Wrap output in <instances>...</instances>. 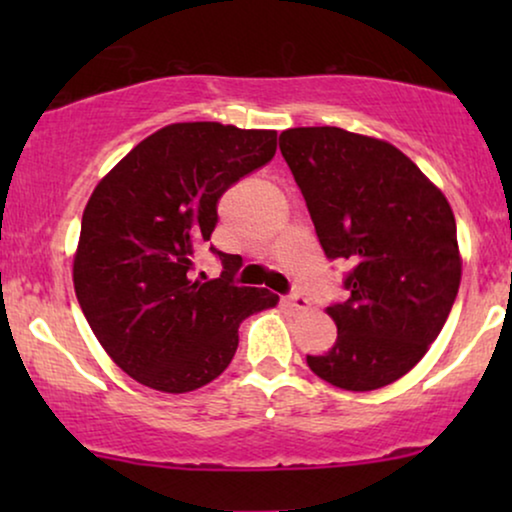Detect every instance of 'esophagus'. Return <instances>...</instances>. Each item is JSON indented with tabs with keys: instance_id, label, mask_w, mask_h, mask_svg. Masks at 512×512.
Returning a JSON list of instances; mask_svg holds the SVG:
<instances>
[{
	"instance_id": "esophagus-1",
	"label": "esophagus",
	"mask_w": 512,
	"mask_h": 512,
	"mask_svg": "<svg viewBox=\"0 0 512 512\" xmlns=\"http://www.w3.org/2000/svg\"><path fill=\"white\" fill-rule=\"evenodd\" d=\"M284 303H286V307H291L293 312H305V310H310V300H307L303 293H291L289 298H284Z\"/></svg>"
}]
</instances>
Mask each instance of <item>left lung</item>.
<instances>
[{"label": "left lung", "instance_id": "1", "mask_svg": "<svg viewBox=\"0 0 512 512\" xmlns=\"http://www.w3.org/2000/svg\"><path fill=\"white\" fill-rule=\"evenodd\" d=\"M279 149L328 258L354 265L349 298L326 307L338 340L307 356L347 391L396 382L443 331L461 282L457 223L443 191L384 139L342 128H291Z\"/></svg>", "mask_w": 512, "mask_h": 512}]
</instances>
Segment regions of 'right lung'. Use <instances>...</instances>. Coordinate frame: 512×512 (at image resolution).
<instances>
[{
  "mask_svg": "<svg viewBox=\"0 0 512 512\" xmlns=\"http://www.w3.org/2000/svg\"><path fill=\"white\" fill-rule=\"evenodd\" d=\"M277 151L275 130L172 123L104 174L81 219L74 291L95 338L123 373L163 394L216 380L249 314L279 303L235 286L240 258L216 251L219 279H191L195 251L219 221L216 202Z\"/></svg>",
  "mask_w": 512,
  "mask_h": 512,
  "instance_id": "right-lung-1",
  "label": "right lung"
}]
</instances>
